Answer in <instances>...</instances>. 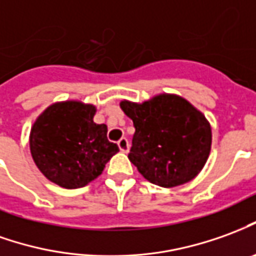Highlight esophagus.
<instances>
[{"label":"esophagus","mask_w":256,"mask_h":256,"mask_svg":"<svg viewBox=\"0 0 256 256\" xmlns=\"http://www.w3.org/2000/svg\"><path fill=\"white\" fill-rule=\"evenodd\" d=\"M118 146H119V150H120L122 152H128V148H130V144H128V140L126 137H122L120 140L118 141Z\"/></svg>","instance_id":"esophagus-1"}]
</instances>
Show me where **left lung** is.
<instances>
[{"label": "left lung", "instance_id": "left-lung-1", "mask_svg": "<svg viewBox=\"0 0 256 256\" xmlns=\"http://www.w3.org/2000/svg\"><path fill=\"white\" fill-rule=\"evenodd\" d=\"M136 132L128 159L141 174L160 187H176L196 178L210 152L212 133L205 116L178 96L150 101H122Z\"/></svg>", "mask_w": 256, "mask_h": 256}]
</instances>
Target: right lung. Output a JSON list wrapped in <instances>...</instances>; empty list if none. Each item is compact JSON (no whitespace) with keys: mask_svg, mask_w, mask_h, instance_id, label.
Returning <instances> with one entry per match:
<instances>
[{"mask_svg":"<svg viewBox=\"0 0 256 256\" xmlns=\"http://www.w3.org/2000/svg\"><path fill=\"white\" fill-rule=\"evenodd\" d=\"M96 106L78 101L56 102L32 128L30 151L40 172L64 188L84 187L102 173L119 146L106 137V124L92 120Z\"/></svg>","mask_w":256,"mask_h":256,"instance_id":"obj_1","label":"right lung"}]
</instances>
